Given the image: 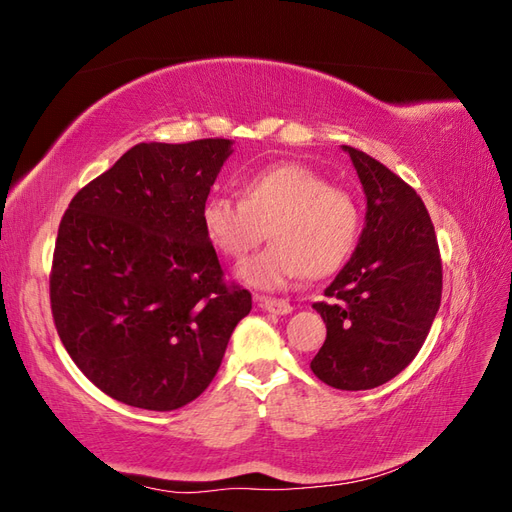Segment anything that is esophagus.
<instances>
[{"mask_svg": "<svg viewBox=\"0 0 512 512\" xmlns=\"http://www.w3.org/2000/svg\"><path fill=\"white\" fill-rule=\"evenodd\" d=\"M256 303L260 309H265L269 314H277V316H286L292 312V305L284 299H271V297H258L256 294Z\"/></svg>", "mask_w": 512, "mask_h": 512, "instance_id": "34e87169", "label": "esophagus"}]
</instances>
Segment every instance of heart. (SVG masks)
<instances>
[{
    "label": "heart",
    "instance_id": "obj_1",
    "mask_svg": "<svg viewBox=\"0 0 512 512\" xmlns=\"http://www.w3.org/2000/svg\"><path fill=\"white\" fill-rule=\"evenodd\" d=\"M241 198L215 194L200 209L209 243L224 258L241 260L265 237V252L239 267V280L260 290H284L305 271H337L359 239L354 198L299 162L256 170L239 183Z\"/></svg>",
    "mask_w": 512,
    "mask_h": 512
}]
</instances>
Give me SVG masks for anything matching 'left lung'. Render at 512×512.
<instances>
[{
  "label": "left lung",
  "instance_id": "8db88e82",
  "mask_svg": "<svg viewBox=\"0 0 512 512\" xmlns=\"http://www.w3.org/2000/svg\"><path fill=\"white\" fill-rule=\"evenodd\" d=\"M342 149L363 185L365 226L324 290L337 303H314L327 339L309 367L333 389L367 391L421 350L440 307L442 262L421 196L367 153Z\"/></svg>",
  "mask_w": 512,
  "mask_h": 512
}]
</instances>
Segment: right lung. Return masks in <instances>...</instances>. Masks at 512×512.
Segmentation results:
<instances>
[{
  "mask_svg": "<svg viewBox=\"0 0 512 512\" xmlns=\"http://www.w3.org/2000/svg\"><path fill=\"white\" fill-rule=\"evenodd\" d=\"M232 141L138 143L72 198L51 309L61 344L102 393L168 412L203 393L252 294L222 282L200 209Z\"/></svg>",
  "mask_w": 512,
  "mask_h": 512,
  "instance_id": "1",
  "label": "right lung"
}]
</instances>
